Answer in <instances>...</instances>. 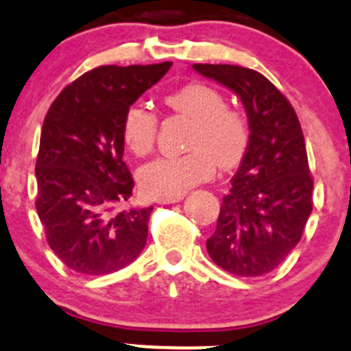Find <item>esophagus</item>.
<instances>
[{"label":"esophagus","mask_w":351,"mask_h":351,"mask_svg":"<svg viewBox=\"0 0 351 351\" xmlns=\"http://www.w3.org/2000/svg\"><path fill=\"white\" fill-rule=\"evenodd\" d=\"M185 197V195H173V197H159L157 199V202H159V204H175V202H180L182 201V199Z\"/></svg>","instance_id":"34e87169"}]
</instances>
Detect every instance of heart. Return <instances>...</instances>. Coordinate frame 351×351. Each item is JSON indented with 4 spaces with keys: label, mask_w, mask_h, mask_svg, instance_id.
Wrapping results in <instances>:
<instances>
[{
    "label": "heart",
    "mask_w": 351,
    "mask_h": 351,
    "mask_svg": "<svg viewBox=\"0 0 351 351\" xmlns=\"http://www.w3.org/2000/svg\"><path fill=\"white\" fill-rule=\"evenodd\" d=\"M165 104L175 114L192 119L189 152L160 156L140 171L143 191L157 197L185 194L197 183L211 178L216 165L227 169L244 156L250 142V126L244 112L227 106L220 90L204 83H189L165 97ZM156 112L145 104L128 107L123 119V138L136 156L152 150L157 136Z\"/></svg>",
    "instance_id": "heart-1"
}]
</instances>
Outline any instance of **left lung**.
I'll list each match as a JSON object with an SVG mask.
<instances>
[{"label": "left lung", "instance_id": "1", "mask_svg": "<svg viewBox=\"0 0 351 351\" xmlns=\"http://www.w3.org/2000/svg\"><path fill=\"white\" fill-rule=\"evenodd\" d=\"M192 67L234 91L250 123L247 149L206 247L223 270L260 277L289 256L313 208V178L300 119L289 100L253 69Z\"/></svg>", "mask_w": 351, "mask_h": 351}]
</instances>
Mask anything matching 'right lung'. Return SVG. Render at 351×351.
<instances>
[{"label":"right lung","mask_w":351,"mask_h":351,"mask_svg":"<svg viewBox=\"0 0 351 351\" xmlns=\"http://www.w3.org/2000/svg\"><path fill=\"white\" fill-rule=\"evenodd\" d=\"M171 67L101 65L65 86L41 130L36 209L48 245L71 270L106 275L145 247L150 208L117 209L133 178L123 160V119Z\"/></svg>","instance_id":"add662e5"}]
</instances>
